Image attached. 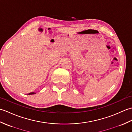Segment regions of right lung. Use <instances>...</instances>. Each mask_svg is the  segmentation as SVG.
<instances>
[{"label":"right lung","instance_id":"right-lung-1","mask_svg":"<svg viewBox=\"0 0 132 132\" xmlns=\"http://www.w3.org/2000/svg\"><path fill=\"white\" fill-rule=\"evenodd\" d=\"M35 92H30V93L28 94V95H33V94H35Z\"/></svg>","mask_w":132,"mask_h":132}]
</instances>
